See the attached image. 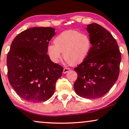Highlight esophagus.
Instances as JSON below:
<instances>
[{"instance_id":"34e87169","label":"esophagus","mask_w":129,"mask_h":129,"mask_svg":"<svg viewBox=\"0 0 129 129\" xmlns=\"http://www.w3.org/2000/svg\"><path fill=\"white\" fill-rule=\"evenodd\" d=\"M70 70V69L69 68L64 67V68H63V73L66 74V73H67V72H69Z\"/></svg>"}]
</instances>
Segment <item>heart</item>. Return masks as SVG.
Listing matches in <instances>:
<instances>
[{"mask_svg":"<svg viewBox=\"0 0 129 129\" xmlns=\"http://www.w3.org/2000/svg\"><path fill=\"white\" fill-rule=\"evenodd\" d=\"M54 44L47 47L51 60L54 63L59 62L62 53L63 59L72 66L85 60L91 47L88 35L72 29L62 32L54 39Z\"/></svg>","mask_w":129,"mask_h":129,"instance_id":"heart-1","label":"heart"}]
</instances>
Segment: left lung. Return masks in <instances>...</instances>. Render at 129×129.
<instances>
[{
    "mask_svg": "<svg viewBox=\"0 0 129 129\" xmlns=\"http://www.w3.org/2000/svg\"><path fill=\"white\" fill-rule=\"evenodd\" d=\"M91 47L85 60L75 68L78 78L75 92L87 99L106 94L118 79L121 54L116 40L107 29L97 23L88 25Z\"/></svg>",
    "mask_w": 129,
    "mask_h": 129,
    "instance_id": "8db88e82",
    "label": "left lung"
}]
</instances>
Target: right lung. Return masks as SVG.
<instances>
[{"instance_id":"right-lung-1","label":"right lung","mask_w":129,"mask_h":129,"mask_svg":"<svg viewBox=\"0 0 129 129\" xmlns=\"http://www.w3.org/2000/svg\"><path fill=\"white\" fill-rule=\"evenodd\" d=\"M54 35L53 28L33 27L23 31L13 41L7 54L8 78L24 100L40 103L54 94L56 82L63 70L47 54Z\"/></svg>"}]
</instances>
